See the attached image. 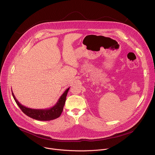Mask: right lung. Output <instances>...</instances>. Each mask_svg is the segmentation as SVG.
I'll return each instance as SVG.
<instances>
[{"instance_id": "right-lung-1", "label": "right lung", "mask_w": 155, "mask_h": 155, "mask_svg": "<svg viewBox=\"0 0 155 155\" xmlns=\"http://www.w3.org/2000/svg\"><path fill=\"white\" fill-rule=\"evenodd\" d=\"M69 88L70 87L64 91V93L61 95L56 104L53 107L47 109H33L26 107L21 104L18 101L13 91L12 95L16 103L22 110V112L27 116L39 121H50L59 117L61 115L63 110V107L65 102L66 96H67Z\"/></svg>"}]
</instances>
